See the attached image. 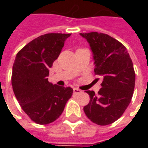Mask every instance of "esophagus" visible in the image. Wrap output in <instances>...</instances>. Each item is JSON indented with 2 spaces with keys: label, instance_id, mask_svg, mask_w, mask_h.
Returning <instances> with one entry per match:
<instances>
[{
  "label": "esophagus",
  "instance_id": "34e87169",
  "mask_svg": "<svg viewBox=\"0 0 148 148\" xmlns=\"http://www.w3.org/2000/svg\"><path fill=\"white\" fill-rule=\"evenodd\" d=\"M73 92H74V94L77 95V94H80V93H82V90L78 88H74L73 89Z\"/></svg>",
  "mask_w": 148,
  "mask_h": 148
}]
</instances>
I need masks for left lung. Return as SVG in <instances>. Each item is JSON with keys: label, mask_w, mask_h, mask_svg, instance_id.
Here are the masks:
<instances>
[{"label": "left lung", "mask_w": 148, "mask_h": 148, "mask_svg": "<svg viewBox=\"0 0 148 148\" xmlns=\"http://www.w3.org/2000/svg\"><path fill=\"white\" fill-rule=\"evenodd\" d=\"M90 44L95 75L101 76V88L95 95L87 90L90 102L84 112L90 121L108 125L122 116L133 97L135 71L126 48L117 39L98 32L80 34Z\"/></svg>", "instance_id": "obj_1"}]
</instances>
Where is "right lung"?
<instances>
[{
  "mask_svg": "<svg viewBox=\"0 0 148 148\" xmlns=\"http://www.w3.org/2000/svg\"><path fill=\"white\" fill-rule=\"evenodd\" d=\"M71 34H46L19 51L12 69L11 84L22 110L34 122L49 124L58 119L73 93L71 87L53 85L49 68Z\"/></svg>",
  "mask_w": 148,
  "mask_h": 148,
  "instance_id": "add662e5",
  "label": "right lung"
}]
</instances>
